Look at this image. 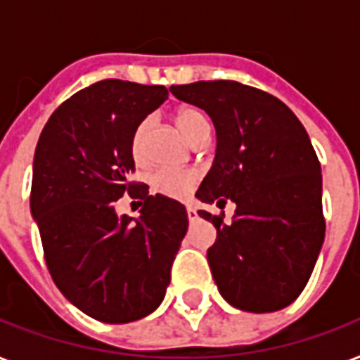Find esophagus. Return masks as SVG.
Segmentation results:
<instances>
[{
	"label": "esophagus",
	"mask_w": 360,
	"mask_h": 360,
	"mask_svg": "<svg viewBox=\"0 0 360 360\" xmlns=\"http://www.w3.org/2000/svg\"><path fill=\"white\" fill-rule=\"evenodd\" d=\"M186 214H188V220H191V222L198 220V211L194 207H186Z\"/></svg>",
	"instance_id": "obj_1"
}]
</instances>
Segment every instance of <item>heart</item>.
Here are the masks:
<instances>
[{
	"mask_svg": "<svg viewBox=\"0 0 360 360\" xmlns=\"http://www.w3.org/2000/svg\"><path fill=\"white\" fill-rule=\"evenodd\" d=\"M175 123L181 129V132L188 138V140L196 141L203 132L209 130L207 115L203 114L202 110L194 108V106H183L175 112ZM147 130H149V121H141L136 127L132 140H130V153L136 162L141 164L146 160V138ZM198 174L194 169H157L155 174L149 177V185L151 191L166 198H186L191 194L192 186L196 185Z\"/></svg>",
	"mask_w": 360,
	"mask_h": 360,
	"instance_id": "obj_1",
	"label": "heart"
}]
</instances>
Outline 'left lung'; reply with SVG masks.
I'll list each match as a JSON object with an SVG mask.
<instances>
[{
  "label": "left lung",
  "mask_w": 360,
  "mask_h": 360,
  "mask_svg": "<svg viewBox=\"0 0 360 360\" xmlns=\"http://www.w3.org/2000/svg\"><path fill=\"white\" fill-rule=\"evenodd\" d=\"M207 112L217 130L213 166L196 198L224 209L213 222L207 262L220 295L245 312L282 310L304 290L325 239L321 166L297 115L273 95L239 82L172 86Z\"/></svg>",
  "instance_id": "8db88e82"
}]
</instances>
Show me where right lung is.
<instances>
[{"mask_svg": "<svg viewBox=\"0 0 360 360\" xmlns=\"http://www.w3.org/2000/svg\"><path fill=\"white\" fill-rule=\"evenodd\" d=\"M166 98L164 86L97 82L50 115L37 143L30 202L48 271L76 308L104 323L157 310L186 233L179 202L127 181L136 127ZM124 191L141 200L136 219L115 213Z\"/></svg>", "mask_w": 360, "mask_h": 360, "instance_id": "1", "label": "right lung"}]
</instances>
